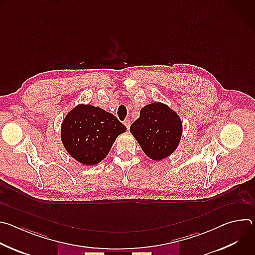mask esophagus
Listing matches in <instances>:
<instances>
[{"label":"esophagus","mask_w":255,"mask_h":255,"mask_svg":"<svg viewBox=\"0 0 255 255\" xmlns=\"http://www.w3.org/2000/svg\"><path fill=\"white\" fill-rule=\"evenodd\" d=\"M124 125H125V126L127 127V129L129 130V129H130V125H131L130 120H128V119H127V120H125V121H124Z\"/></svg>","instance_id":"esophagus-1"}]
</instances>
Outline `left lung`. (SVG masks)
<instances>
[{
	"mask_svg": "<svg viewBox=\"0 0 255 255\" xmlns=\"http://www.w3.org/2000/svg\"><path fill=\"white\" fill-rule=\"evenodd\" d=\"M130 132L143 152L150 159L159 161L176 150L183 135V123L169 106L154 102L141 109Z\"/></svg>",
	"mask_w": 255,
	"mask_h": 255,
	"instance_id": "left-lung-1",
	"label": "left lung"
}]
</instances>
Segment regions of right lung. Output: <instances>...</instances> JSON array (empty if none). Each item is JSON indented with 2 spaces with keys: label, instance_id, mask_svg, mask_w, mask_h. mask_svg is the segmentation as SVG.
Segmentation results:
<instances>
[{
  "label": "right lung",
  "instance_id": "right-lung-1",
  "mask_svg": "<svg viewBox=\"0 0 255 255\" xmlns=\"http://www.w3.org/2000/svg\"><path fill=\"white\" fill-rule=\"evenodd\" d=\"M126 127L100 107L79 104L61 123L60 138L65 150L78 162L95 165L110 152L116 138Z\"/></svg>",
  "mask_w": 255,
  "mask_h": 255
}]
</instances>
